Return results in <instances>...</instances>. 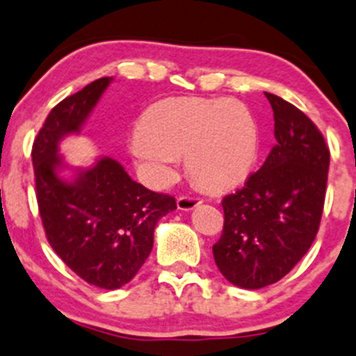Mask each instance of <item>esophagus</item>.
I'll list each match as a JSON object with an SVG mask.
<instances>
[{
    "mask_svg": "<svg viewBox=\"0 0 356 356\" xmlns=\"http://www.w3.org/2000/svg\"><path fill=\"white\" fill-rule=\"evenodd\" d=\"M201 200L200 197H193V196H179L177 197V208L182 209V211H191L196 207H200Z\"/></svg>",
    "mask_w": 356,
    "mask_h": 356,
    "instance_id": "obj_1",
    "label": "esophagus"
}]
</instances>
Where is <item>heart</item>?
I'll return each mask as SVG.
<instances>
[{
  "label": "heart",
  "mask_w": 356,
  "mask_h": 356,
  "mask_svg": "<svg viewBox=\"0 0 356 356\" xmlns=\"http://www.w3.org/2000/svg\"><path fill=\"white\" fill-rule=\"evenodd\" d=\"M129 152L153 184H167L188 155L191 175L203 188L237 186L252 170L259 136L252 114L238 100L175 97L149 107Z\"/></svg>",
  "instance_id": "obj_1"
}]
</instances>
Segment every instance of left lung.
<instances>
[{
  "label": "left lung",
  "mask_w": 356,
  "mask_h": 356,
  "mask_svg": "<svg viewBox=\"0 0 356 356\" xmlns=\"http://www.w3.org/2000/svg\"><path fill=\"white\" fill-rule=\"evenodd\" d=\"M275 115L276 145L245 184L223 197L225 222L213 257L235 286L280 282L316 238L326 197L329 148L309 118L264 93Z\"/></svg>",
  "instance_id": "1"
}]
</instances>
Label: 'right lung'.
I'll list each match as a JSON object with an SVG mask.
<instances>
[{"mask_svg":"<svg viewBox=\"0 0 356 356\" xmlns=\"http://www.w3.org/2000/svg\"><path fill=\"white\" fill-rule=\"evenodd\" d=\"M112 78H99L49 112L33 140L32 162L40 220L63 263L93 286L115 290L134 278L153 247L156 222L177 208L174 196L153 193L104 156L73 181L59 177V141L80 133Z\"/></svg>","mask_w":356,"mask_h":356,"instance_id":"1","label":"right lung"}]
</instances>
